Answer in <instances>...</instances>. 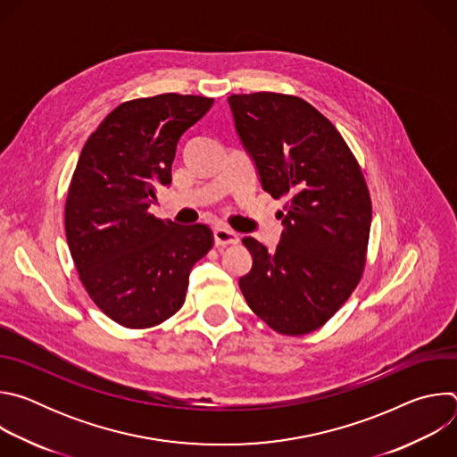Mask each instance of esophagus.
I'll return each instance as SVG.
<instances>
[{
  "label": "esophagus",
  "instance_id": "34e87169",
  "mask_svg": "<svg viewBox=\"0 0 457 457\" xmlns=\"http://www.w3.org/2000/svg\"><path fill=\"white\" fill-rule=\"evenodd\" d=\"M213 238H215L217 245H229V244H237L240 240L238 235L233 229L224 228V226L222 228H215Z\"/></svg>",
  "mask_w": 457,
  "mask_h": 457
}]
</instances>
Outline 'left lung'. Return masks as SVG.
<instances>
[{"label":"left lung","mask_w":457,"mask_h":457,"mask_svg":"<svg viewBox=\"0 0 457 457\" xmlns=\"http://www.w3.org/2000/svg\"><path fill=\"white\" fill-rule=\"evenodd\" d=\"M228 103L262 187L287 197L275 253L242 238L253 266L240 291L277 333H312L345 303L365 268L372 206L363 173L333 122L307 101L256 92Z\"/></svg>","instance_id":"8db88e82"}]
</instances>
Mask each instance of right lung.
Listing matches in <instances>:
<instances>
[{"label": "right lung", "instance_id": "add662e5", "mask_svg": "<svg viewBox=\"0 0 457 457\" xmlns=\"http://www.w3.org/2000/svg\"><path fill=\"white\" fill-rule=\"evenodd\" d=\"M212 104L180 94L126 101L79 155L64 206L67 242L87 293L124 328L146 329L173 316L193 264L213 245L208 226H179L148 212L171 182L179 139Z\"/></svg>", "mask_w": 457, "mask_h": 457}]
</instances>
